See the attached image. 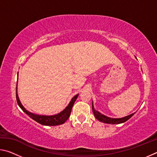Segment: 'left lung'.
Returning a JSON list of instances; mask_svg holds the SVG:
<instances>
[{
  "mask_svg": "<svg viewBox=\"0 0 157 157\" xmlns=\"http://www.w3.org/2000/svg\"><path fill=\"white\" fill-rule=\"evenodd\" d=\"M92 109L95 117L98 119V121L100 122H102V123H107V124H121V123H124V122L128 121L129 119L131 118V117H132V116L134 114V113L130 114L129 116L123 117V118H109L107 116L102 115V114H101L100 112H98V111L95 110L94 108V105H93V103H92Z\"/></svg>",
  "mask_w": 157,
  "mask_h": 157,
  "instance_id": "left-lung-1",
  "label": "left lung"
}]
</instances>
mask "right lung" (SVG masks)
Wrapping results in <instances>:
<instances>
[{"instance_id": "right-lung-1", "label": "right lung", "mask_w": 157, "mask_h": 157, "mask_svg": "<svg viewBox=\"0 0 157 157\" xmlns=\"http://www.w3.org/2000/svg\"><path fill=\"white\" fill-rule=\"evenodd\" d=\"M78 96V94L74 96L72 100L69 103V105L66 107L64 110H63L62 112L56 114L54 116H40V115H36V114H34L33 113H30L28 111L25 109L23 107V105H21L19 99H18V95H17V89H16V98H17V103L19 107H21L24 112L30 117L32 119H33L34 121H35L37 123H40L43 125L46 126H55V125H59L64 123L65 122L68 120L69 116L71 115V110H72L73 106L75 103L77 98Z\"/></svg>"}]
</instances>
